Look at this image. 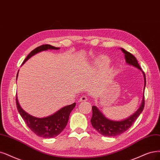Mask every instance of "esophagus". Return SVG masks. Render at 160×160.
<instances>
[{
	"mask_svg": "<svg viewBox=\"0 0 160 160\" xmlns=\"http://www.w3.org/2000/svg\"><path fill=\"white\" fill-rule=\"evenodd\" d=\"M88 100V98L86 96H81V98H80V100L79 101L80 102H85V101H87Z\"/></svg>",
	"mask_w": 160,
	"mask_h": 160,
	"instance_id": "obj_1",
	"label": "esophagus"
}]
</instances>
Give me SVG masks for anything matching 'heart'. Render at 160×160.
I'll use <instances>...</instances> for the list:
<instances>
[{
	"mask_svg": "<svg viewBox=\"0 0 160 160\" xmlns=\"http://www.w3.org/2000/svg\"><path fill=\"white\" fill-rule=\"evenodd\" d=\"M101 62L102 63H104V64H108L109 60L106 57H102V59H101Z\"/></svg>",
	"mask_w": 160,
	"mask_h": 160,
	"instance_id": "b5f03b06",
	"label": "heart"
}]
</instances>
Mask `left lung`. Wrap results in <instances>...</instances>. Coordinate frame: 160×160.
<instances>
[{
	"mask_svg": "<svg viewBox=\"0 0 160 160\" xmlns=\"http://www.w3.org/2000/svg\"><path fill=\"white\" fill-rule=\"evenodd\" d=\"M122 52L125 54L126 62L132 65L134 67L140 70L143 73L144 78V88L146 86V76L144 72L142 70L139 64L136 57L131 53L127 51L122 48H121ZM144 108V96H143L142 102L140 107L131 116L120 121H116L108 119L106 118L101 111H100L96 106H92V117L91 119V123L92 127L101 134L105 137H115L120 135L131 127L134 122L137 120L138 116L142 112Z\"/></svg>",
	"mask_w": 160,
	"mask_h": 160,
	"instance_id": "8db88e82",
	"label": "left lung"
}]
</instances>
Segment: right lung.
Masks as SVG:
<instances>
[{
    "mask_svg": "<svg viewBox=\"0 0 160 160\" xmlns=\"http://www.w3.org/2000/svg\"><path fill=\"white\" fill-rule=\"evenodd\" d=\"M59 47H55L51 45H42L33 49L27 56L23 64L36 53L48 49H59ZM17 74L16 79L18 77ZM16 107L22 119L24 120L28 127L35 134L43 138H53L60 134L67 126L70 112L75 108L76 103L67 105L59 109L55 113L44 118H38L32 116L23 111L18 101L17 95L16 96Z\"/></svg>",
    "mask_w": 160,
    "mask_h": 160,
    "instance_id": "add662e5",
    "label": "right lung"
}]
</instances>
